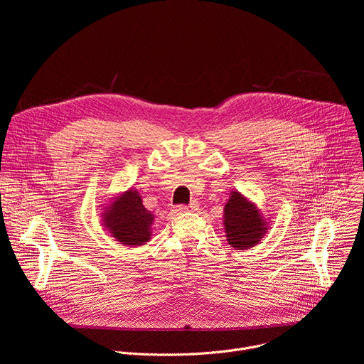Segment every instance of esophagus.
<instances>
[{"instance_id":"esophagus-1","label":"esophagus","mask_w":364,"mask_h":364,"mask_svg":"<svg viewBox=\"0 0 364 364\" xmlns=\"http://www.w3.org/2000/svg\"><path fill=\"white\" fill-rule=\"evenodd\" d=\"M178 212H197L198 210V204L196 203V201H193V203H190L188 205H178V209H177Z\"/></svg>"}]
</instances>
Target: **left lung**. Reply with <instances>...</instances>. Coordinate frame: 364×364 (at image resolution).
<instances>
[{
  "label": "left lung",
  "instance_id": "8db88e82",
  "mask_svg": "<svg viewBox=\"0 0 364 364\" xmlns=\"http://www.w3.org/2000/svg\"><path fill=\"white\" fill-rule=\"evenodd\" d=\"M223 225L229 245L236 250H247L262 240L269 229V222L261 209L236 190L223 209Z\"/></svg>",
  "mask_w": 364,
  "mask_h": 364
}]
</instances>
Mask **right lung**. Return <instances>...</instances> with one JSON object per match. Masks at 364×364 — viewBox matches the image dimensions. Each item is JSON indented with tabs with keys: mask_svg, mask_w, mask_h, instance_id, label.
<instances>
[{
	"mask_svg": "<svg viewBox=\"0 0 364 364\" xmlns=\"http://www.w3.org/2000/svg\"><path fill=\"white\" fill-rule=\"evenodd\" d=\"M102 226L125 246H142L151 239L154 215L146 210L135 188H128L111 198L100 213Z\"/></svg>",
	"mask_w": 364,
	"mask_h": 364,
	"instance_id": "right-lung-1",
	"label": "right lung"
}]
</instances>
